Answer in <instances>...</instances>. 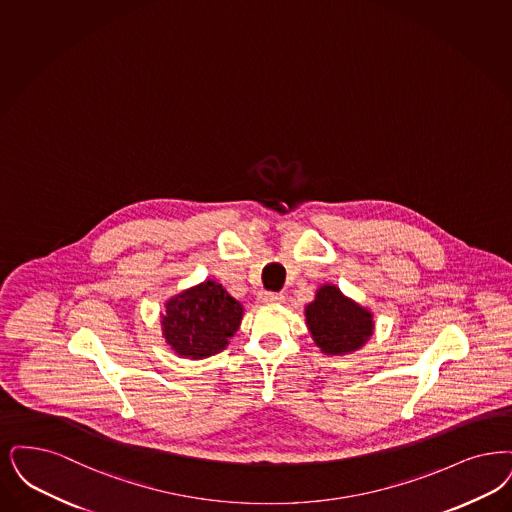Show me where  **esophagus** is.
I'll list each match as a JSON object with an SVG mask.
<instances>
[{"label": "esophagus", "mask_w": 512, "mask_h": 512, "mask_svg": "<svg viewBox=\"0 0 512 512\" xmlns=\"http://www.w3.org/2000/svg\"><path fill=\"white\" fill-rule=\"evenodd\" d=\"M284 299H286V297H284L282 293H272V291L259 295V301H261L263 305H278V303H284Z\"/></svg>", "instance_id": "34e87169"}]
</instances>
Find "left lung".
<instances>
[{
	"label": "left lung",
	"instance_id": "8db88e82",
	"mask_svg": "<svg viewBox=\"0 0 512 512\" xmlns=\"http://www.w3.org/2000/svg\"><path fill=\"white\" fill-rule=\"evenodd\" d=\"M310 335L324 354L341 356L366 345L373 335V314L335 286H322L305 307Z\"/></svg>",
	"mask_w": 512,
	"mask_h": 512
}]
</instances>
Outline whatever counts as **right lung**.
I'll return each mask as SVG.
<instances>
[{
	"mask_svg": "<svg viewBox=\"0 0 512 512\" xmlns=\"http://www.w3.org/2000/svg\"><path fill=\"white\" fill-rule=\"evenodd\" d=\"M244 307L225 287L205 280L165 303L162 331L165 343L179 356L202 360L221 352L238 331Z\"/></svg>",
	"mask_w": 512,
	"mask_h": 512,
	"instance_id": "add662e5",
	"label": "right lung"
}]
</instances>
